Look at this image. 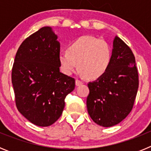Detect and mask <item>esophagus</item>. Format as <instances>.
I'll list each match as a JSON object with an SVG mask.
<instances>
[{
  "label": "esophagus",
  "instance_id": "esophagus-1",
  "mask_svg": "<svg viewBox=\"0 0 151 151\" xmlns=\"http://www.w3.org/2000/svg\"><path fill=\"white\" fill-rule=\"evenodd\" d=\"M82 84H83V82H82V81H80V80L78 79L76 80V86H79V85H82Z\"/></svg>",
  "mask_w": 151,
  "mask_h": 151
}]
</instances>
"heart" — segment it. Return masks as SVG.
Listing matches in <instances>:
<instances>
[{"label": "heart", "instance_id": "b5f03b06", "mask_svg": "<svg viewBox=\"0 0 151 151\" xmlns=\"http://www.w3.org/2000/svg\"><path fill=\"white\" fill-rule=\"evenodd\" d=\"M112 50L106 41L90 35L82 36L73 41L59 54V63L63 73L71 75L76 69L89 78L103 76L110 68Z\"/></svg>", "mask_w": 151, "mask_h": 151}]
</instances>
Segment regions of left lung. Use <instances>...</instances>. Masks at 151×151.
I'll list each match as a JSON object with an SVG mask.
<instances>
[{
	"label": "left lung",
	"mask_w": 151,
	"mask_h": 151,
	"mask_svg": "<svg viewBox=\"0 0 151 151\" xmlns=\"http://www.w3.org/2000/svg\"><path fill=\"white\" fill-rule=\"evenodd\" d=\"M88 85V112L95 123L111 127L129 115L138 92V73L132 51L118 36L113 40L107 72Z\"/></svg>",
	"instance_id": "left-lung-1"
}]
</instances>
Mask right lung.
Listing matches in <instances>:
<instances>
[{"label": "right lung", "instance_id": "add662e5", "mask_svg": "<svg viewBox=\"0 0 151 151\" xmlns=\"http://www.w3.org/2000/svg\"><path fill=\"white\" fill-rule=\"evenodd\" d=\"M50 26L21 44L12 69V84L19 112L34 125L46 127L60 117L75 79L60 71V44Z\"/></svg>", "mask_w": 151, "mask_h": 151}]
</instances>
